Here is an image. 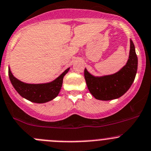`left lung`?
Listing matches in <instances>:
<instances>
[{
  "label": "left lung",
  "instance_id": "obj_1",
  "mask_svg": "<svg viewBox=\"0 0 151 151\" xmlns=\"http://www.w3.org/2000/svg\"><path fill=\"white\" fill-rule=\"evenodd\" d=\"M129 58L124 65L115 74L95 77L85 68L84 76L90 93L99 100H111L122 96L134 83L138 66V58L135 46L130 40Z\"/></svg>",
  "mask_w": 151,
  "mask_h": 151
}]
</instances>
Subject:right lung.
<instances>
[{"label":"right lung","mask_w":151,"mask_h":151,"mask_svg":"<svg viewBox=\"0 0 151 151\" xmlns=\"http://www.w3.org/2000/svg\"><path fill=\"white\" fill-rule=\"evenodd\" d=\"M70 68L64 71L58 78L50 83L30 84L17 80L9 67V80L17 93L25 99L35 103H45L55 99L59 94L63 85V80Z\"/></svg>","instance_id":"1"}]
</instances>
